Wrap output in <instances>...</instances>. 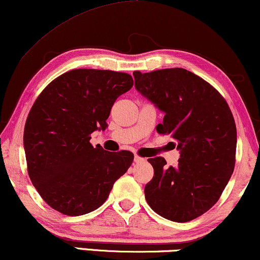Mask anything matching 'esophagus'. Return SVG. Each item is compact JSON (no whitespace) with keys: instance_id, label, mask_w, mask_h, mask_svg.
Wrapping results in <instances>:
<instances>
[{"instance_id":"esophagus-1","label":"esophagus","mask_w":260,"mask_h":260,"mask_svg":"<svg viewBox=\"0 0 260 260\" xmlns=\"http://www.w3.org/2000/svg\"><path fill=\"white\" fill-rule=\"evenodd\" d=\"M134 160H135V162H142L145 159L141 158V156H139V155H135V158H134Z\"/></svg>"}]
</instances>
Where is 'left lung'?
<instances>
[{
	"instance_id": "1",
	"label": "left lung",
	"mask_w": 260,
	"mask_h": 260,
	"mask_svg": "<svg viewBox=\"0 0 260 260\" xmlns=\"http://www.w3.org/2000/svg\"><path fill=\"white\" fill-rule=\"evenodd\" d=\"M141 94L165 113L156 125L177 142L181 158L166 168L150 158L154 176L145 187L154 212L184 223L207 212L219 200L235 168L236 125L224 98L210 83L184 69L134 72Z\"/></svg>"
}]
</instances>
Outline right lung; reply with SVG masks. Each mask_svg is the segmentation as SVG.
<instances>
[{
	"label": "right lung",
	"mask_w": 260,
	"mask_h": 260,
	"mask_svg": "<svg viewBox=\"0 0 260 260\" xmlns=\"http://www.w3.org/2000/svg\"><path fill=\"white\" fill-rule=\"evenodd\" d=\"M133 77L110 70H72L50 82L32 105L24 129L27 172L41 198L66 216H82L107 200L133 164L129 150L94 148L90 135L107 127Z\"/></svg>",
	"instance_id": "add662e5"
}]
</instances>
